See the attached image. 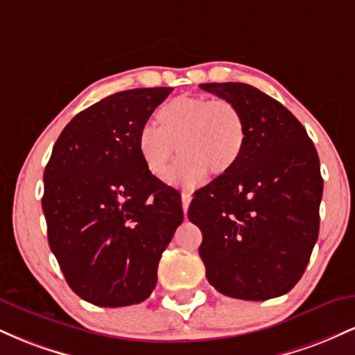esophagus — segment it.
I'll return each mask as SVG.
<instances>
[{"instance_id":"obj_1","label":"esophagus","mask_w":355,"mask_h":355,"mask_svg":"<svg viewBox=\"0 0 355 355\" xmlns=\"http://www.w3.org/2000/svg\"><path fill=\"white\" fill-rule=\"evenodd\" d=\"M191 202V195L187 193V191H183L182 193V207H183V211L187 214V210H189V205Z\"/></svg>"}]
</instances>
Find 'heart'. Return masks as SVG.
Wrapping results in <instances>:
<instances>
[{
    "mask_svg": "<svg viewBox=\"0 0 355 355\" xmlns=\"http://www.w3.org/2000/svg\"><path fill=\"white\" fill-rule=\"evenodd\" d=\"M157 125L138 132V152L155 178H165L177 145L183 155L170 180L197 187L209 172H230L245 148L247 128L240 110L227 100L177 96L157 112Z\"/></svg>",
    "mask_w": 355,
    "mask_h": 355,
    "instance_id": "heart-1",
    "label": "heart"
}]
</instances>
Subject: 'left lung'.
Here are the masks:
<instances>
[{"label": "left lung", "mask_w": 355, "mask_h": 355, "mask_svg": "<svg viewBox=\"0 0 355 355\" xmlns=\"http://www.w3.org/2000/svg\"><path fill=\"white\" fill-rule=\"evenodd\" d=\"M245 120L242 157L195 191L189 220L209 282L223 295L267 300L302 277L319 237L324 180L307 132L282 103L245 83H203Z\"/></svg>", "instance_id": "left-lung-1"}]
</instances>
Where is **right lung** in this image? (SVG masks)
I'll return each mask as SVG.
<instances>
[{
	"label": "right lung",
	"instance_id": "obj_1",
	"mask_svg": "<svg viewBox=\"0 0 355 355\" xmlns=\"http://www.w3.org/2000/svg\"><path fill=\"white\" fill-rule=\"evenodd\" d=\"M173 88L118 92L64 126L44 168L48 242L76 295L98 307L148 299L183 222L180 191L146 170L138 132Z\"/></svg>",
	"mask_w": 355,
	"mask_h": 355
}]
</instances>
